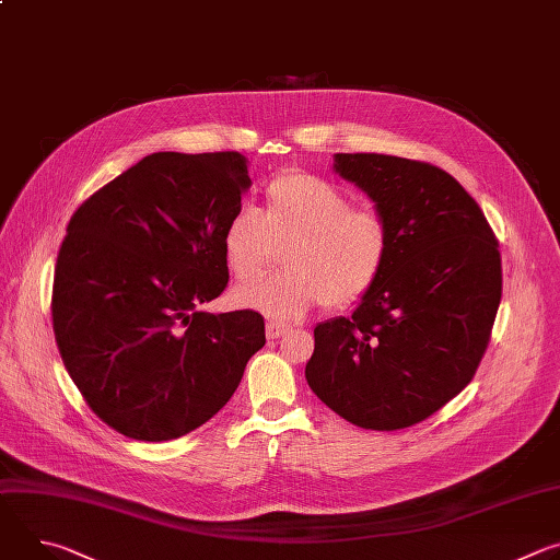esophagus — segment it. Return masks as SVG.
<instances>
[{
	"label": "esophagus",
	"instance_id": "esophagus-1",
	"mask_svg": "<svg viewBox=\"0 0 560 560\" xmlns=\"http://www.w3.org/2000/svg\"><path fill=\"white\" fill-rule=\"evenodd\" d=\"M288 332H290L288 326H281V324H275V322H270V324L266 326V337H268V339H279V337H283V335H288Z\"/></svg>",
	"mask_w": 560,
	"mask_h": 560
}]
</instances>
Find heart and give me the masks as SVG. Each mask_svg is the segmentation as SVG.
<instances>
[{"mask_svg": "<svg viewBox=\"0 0 560 560\" xmlns=\"http://www.w3.org/2000/svg\"><path fill=\"white\" fill-rule=\"evenodd\" d=\"M223 259L236 281H252L287 248L285 273L238 285L232 301L275 322H294L324 301L350 307L378 283L392 250L387 219L335 184L299 171L275 177L264 212L236 208L223 230Z\"/></svg>", "mask_w": 560, "mask_h": 560, "instance_id": "1", "label": "heart"}]
</instances>
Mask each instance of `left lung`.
<instances>
[{"mask_svg":"<svg viewBox=\"0 0 560 560\" xmlns=\"http://www.w3.org/2000/svg\"><path fill=\"white\" fill-rule=\"evenodd\" d=\"M332 171L392 230L387 266L352 316L314 328L310 389L365 430L425 421L471 381L501 303L499 242L445 171L376 152H337Z\"/></svg>","mask_w":560,"mask_h":560,"instance_id":"8db88e82","label":"left lung"}]
</instances>
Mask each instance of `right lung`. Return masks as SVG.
I'll return each instance as SVG.
<instances>
[{
	"mask_svg": "<svg viewBox=\"0 0 560 560\" xmlns=\"http://www.w3.org/2000/svg\"><path fill=\"white\" fill-rule=\"evenodd\" d=\"M238 152H152L72 214L52 283L61 361L119 434L162 443L210 421L266 346L228 285L223 230L250 188Z\"/></svg>",
	"mask_w": 560,
	"mask_h": 560,
	"instance_id": "add662e5",
	"label": "right lung"
}]
</instances>
